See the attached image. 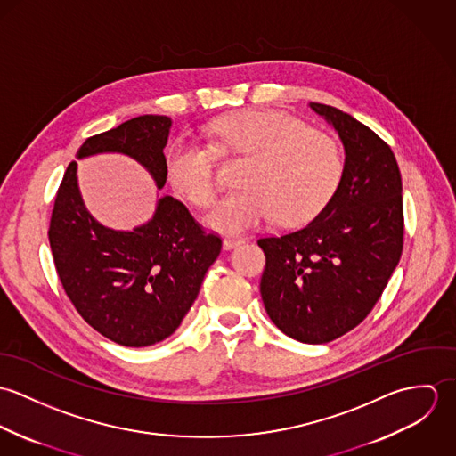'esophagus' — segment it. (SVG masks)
<instances>
[{
	"label": "esophagus",
	"instance_id": "esophagus-1",
	"mask_svg": "<svg viewBox=\"0 0 456 456\" xmlns=\"http://www.w3.org/2000/svg\"><path fill=\"white\" fill-rule=\"evenodd\" d=\"M246 240L244 239H235V237H226L224 240H223V246H224V249H235V248H239L240 244H244Z\"/></svg>",
	"mask_w": 456,
	"mask_h": 456
}]
</instances>
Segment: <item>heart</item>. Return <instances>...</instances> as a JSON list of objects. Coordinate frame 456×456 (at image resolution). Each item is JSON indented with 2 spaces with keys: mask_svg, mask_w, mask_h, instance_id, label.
I'll return each instance as SVG.
<instances>
[{
  "mask_svg": "<svg viewBox=\"0 0 456 456\" xmlns=\"http://www.w3.org/2000/svg\"><path fill=\"white\" fill-rule=\"evenodd\" d=\"M214 136L233 152L248 156L240 190L223 196L205 216L219 232L237 233L277 216L288 226L304 224L325 210L335 195L344 158L323 131L277 110H244L214 123ZM170 184L196 205L216 193V151L208 143L179 136L168 149Z\"/></svg>",
  "mask_w": 456,
  "mask_h": 456,
  "instance_id": "b5f03b06",
  "label": "heart"
}]
</instances>
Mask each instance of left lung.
<instances>
[{
  "mask_svg": "<svg viewBox=\"0 0 456 456\" xmlns=\"http://www.w3.org/2000/svg\"><path fill=\"white\" fill-rule=\"evenodd\" d=\"M344 145L340 184L304 228L263 237L261 300L282 333L325 344L360 325L381 298L403 244L402 179L390 145L353 116L323 103Z\"/></svg>",
  "mask_w": 456,
  "mask_h": 456,
  "instance_id": "left-lung-1",
  "label": "left lung"
}]
</instances>
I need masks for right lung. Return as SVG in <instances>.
I'll return each instance as SVG.
<instances>
[{
    "instance_id": "add662e5",
    "label": "right lung",
    "mask_w": 456,
    "mask_h": 456,
    "mask_svg": "<svg viewBox=\"0 0 456 456\" xmlns=\"http://www.w3.org/2000/svg\"><path fill=\"white\" fill-rule=\"evenodd\" d=\"M170 126L167 116H140L87 138L77 158L126 154L161 190L168 174L163 149ZM49 242L77 313L103 337L126 347L152 346L179 328L223 244L172 196H161L152 219L131 232L100 224L80 196L77 161L68 165L58 190Z\"/></svg>"
}]
</instances>
